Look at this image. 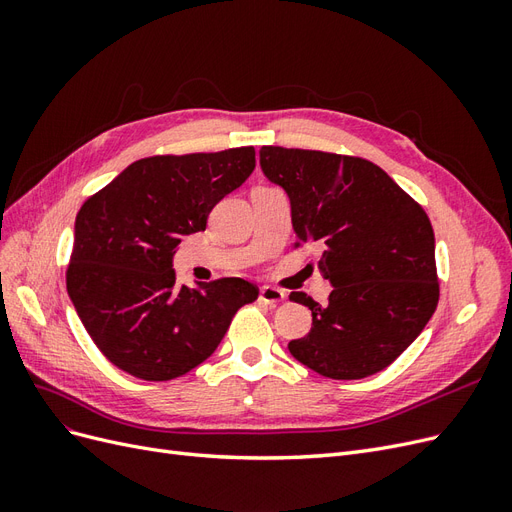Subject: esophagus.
I'll list each match as a JSON object with an SVG mask.
<instances>
[{
	"mask_svg": "<svg viewBox=\"0 0 512 512\" xmlns=\"http://www.w3.org/2000/svg\"><path fill=\"white\" fill-rule=\"evenodd\" d=\"M262 303H267V305H277V303H282L284 299H286V292L284 290H280V288H273V286H265V288H260V297H258Z\"/></svg>",
	"mask_w": 512,
	"mask_h": 512,
	"instance_id": "obj_1",
	"label": "esophagus"
}]
</instances>
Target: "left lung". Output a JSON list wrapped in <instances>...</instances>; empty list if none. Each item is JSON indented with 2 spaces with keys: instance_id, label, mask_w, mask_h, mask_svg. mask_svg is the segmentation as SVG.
<instances>
[{
  "instance_id": "8db88e82",
  "label": "left lung",
  "mask_w": 512,
  "mask_h": 512,
  "mask_svg": "<svg viewBox=\"0 0 512 512\" xmlns=\"http://www.w3.org/2000/svg\"><path fill=\"white\" fill-rule=\"evenodd\" d=\"M260 168L290 200L301 243H318L333 290L320 305L305 292L312 331L290 354L333 380L389 367L421 335L438 305L436 237L423 207L374 162L337 153L262 147Z\"/></svg>"
}]
</instances>
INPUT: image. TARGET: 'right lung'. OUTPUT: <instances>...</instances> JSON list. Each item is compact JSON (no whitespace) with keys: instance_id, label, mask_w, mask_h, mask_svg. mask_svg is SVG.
Masks as SVG:
<instances>
[{"instance_id":"add662e5","label":"right lung","mask_w":512,"mask_h":512,"mask_svg":"<svg viewBox=\"0 0 512 512\" xmlns=\"http://www.w3.org/2000/svg\"><path fill=\"white\" fill-rule=\"evenodd\" d=\"M254 166V147L145 158L81 207L66 288L115 367L151 382L188 374L220 346L237 309L258 299L241 277L188 288L173 269L181 237L205 230Z\"/></svg>"}]
</instances>
